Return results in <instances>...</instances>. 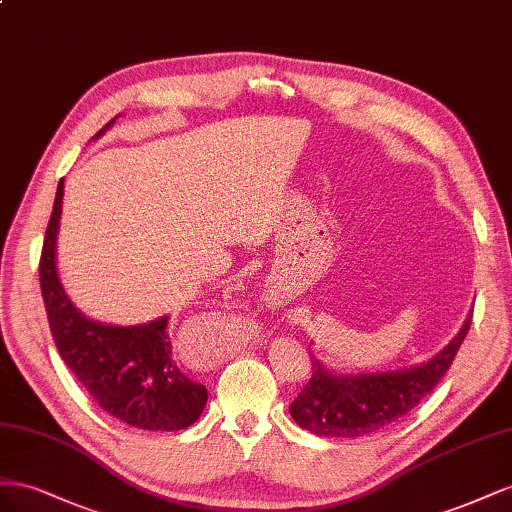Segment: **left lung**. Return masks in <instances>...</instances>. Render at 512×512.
Here are the masks:
<instances>
[{
  "mask_svg": "<svg viewBox=\"0 0 512 512\" xmlns=\"http://www.w3.org/2000/svg\"><path fill=\"white\" fill-rule=\"evenodd\" d=\"M472 324V311L442 352L427 362L397 371L334 373L311 354L313 375L289 414L319 437H362L386 429L427 397L446 375Z\"/></svg>",
  "mask_w": 512,
  "mask_h": 512,
  "instance_id": "1",
  "label": "left lung"
}]
</instances>
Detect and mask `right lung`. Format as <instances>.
<instances>
[{
  "instance_id": "right-lung-1",
  "label": "right lung",
  "mask_w": 512,
  "mask_h": 512,
  "mask_svg": "<svg viewBox=\"0 0 512 512\" xmlns=\"http://www.w3.org/2000/svg\"><path fill=\"white\" fill-rule=\"evenodd\" d=\"M120 115L100 130L96 139ZM64 180L57 184L40 257V287L57 352L92 399L130 427L180 431L191 427L208 403V390L186 377L171 358L169 317L137 326H113L85 317L57 272Z\"/></svg>"
}]
</instances>
